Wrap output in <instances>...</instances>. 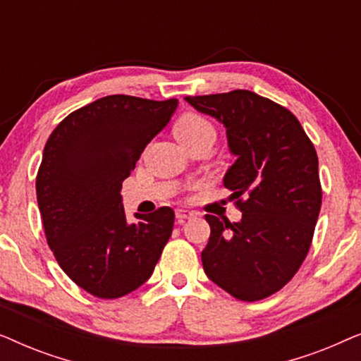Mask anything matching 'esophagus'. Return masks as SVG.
<instances>
[{"instance_id": "obj_1", "label": "esophagus", "mask_w": 361, "mask_h": 361, "mask_svg": "<svg viewBox=\"0 0 361 361\" xmlns=\"http://www.w3.org/2000/svg\"><path fill=\"white\" fill-rule=\"evenodd\" d=\"M194 216H195V214H194V212H190V210H185V209L176 210V219H177V224H179V225L184 224L185 220L194 219Z\"/></svg>"}]
</instances>
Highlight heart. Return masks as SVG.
I'll return each instance as SVG.
<instances>
[{
    "label": "heart",
    "instance_id": "b5f03b06",
    "mask_svg": "<svg viewBox=\"0 0 361 361\" xmlns=\"http://www.w3.org/2000/svg\"><path fill=\"white\" fill-rule=\"evenodd\" d=\"M204 133H214L215 135V130L207 118L197 115V113H185L174 126V135L179 141L204 135Z\"/></svg>",
    "mask_w": 361,
    "mask_h": 361
}]
</instances>
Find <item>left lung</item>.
Masks as SVG:
<instances>
[{
  "instance_id": "obj_1",
  "label": "left lung",
  "mask_w": 361,
  "mask_h": 361,
  "mask_svg": "<svg viewBox=\"0 0 361 361\" xmlns=\"http://www.w3.org/2000/svg\"><path fill=\"white\" fill-rule=\"evenodd\" d=\"M220 121L236 161L224 185L241 220L205 215V274L240 300L268 298L293 279L312 243L322 189L315 147L293 113L250 90L185 97Z\"/></svg>"
}]
</instances>
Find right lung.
<instances>
[{
  "mask_svg": "<svg viewBox=\"0 0 361 361\" xmlns=\"http://www.w3.org/2000/svg\"><path fill=\"white\" fill-rule=\"evenodd\" d=\"M177 105L176 98H98L59 123L44 147L36 192L49 248L95 298H123L145 284L171 238L174 210L135 214L137 224H128L120 192Z\"/></svg>",
  "mask_w": 361,
  "mask_h": 361,
  "instance_id": "add662e5",
  "label": "right lung"
}]
</instances>
